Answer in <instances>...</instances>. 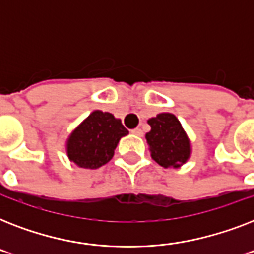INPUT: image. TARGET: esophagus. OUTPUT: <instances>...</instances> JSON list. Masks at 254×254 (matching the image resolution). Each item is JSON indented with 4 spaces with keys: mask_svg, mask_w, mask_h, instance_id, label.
I'll return each mask as SVG.
<instances>
[{
    "mask_svg": "<svg viewBox=\"0 0 254 254\" xmlns=\"http://www.w3.org/2000/svg\"><path fill=\"white\" fill-rule=\"evenodd\" d=\"M131 133L135 135H142V130H141L139 127H135V129H133V130H131Z\"/></svg>",
    "mask_w": 254,
    "mask_h": 254,
    "instance_id": "obj_1",
    "label": "esophagus"
}]
</instances>
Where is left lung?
Listing matches in <instances>:
<instances>
[{
  "instance_id": "1",
  "label": "left lung",
  "mask_w": 254,
  "mask_h": 254,
  "mask_svg": "<svg viewBox=\"0 0 254 254\" xmlns=\"http://www.w3.org/2000/svg\"><path fill=\"white\" fill-rule=\"evenodd\" d=\"M151 130L145 138L151 158L165 169H178L189 161L191 142L181 121L173 113H159L147 120Z\"/></svg>"
}]
</instances>
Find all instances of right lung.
I'll return each instance as SVG.
<instances>
[{"instance_id":"1","label":"right lung","mask_w":254,"mask_h":254,"mask_svg":"<svg viewBox=\"0 0 254 254\" xmlns=\"http://www.w3.org/2000/svg\"><path fill=\"white\" fill-rule=\"evenodd\" d=\"M127 134L121 120L108 112L93 111L67 138V157L81 169H99L111 161L119 141Z\"/></svg>"}]
</instances>
